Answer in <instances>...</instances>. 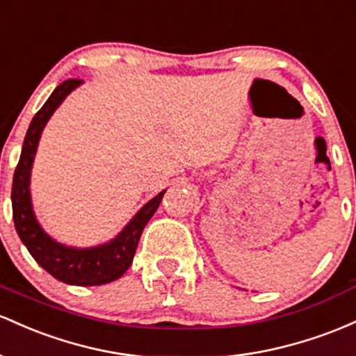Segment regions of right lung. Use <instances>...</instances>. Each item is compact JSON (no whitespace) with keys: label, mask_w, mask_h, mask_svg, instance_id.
<instances>
[{"label":"right lung","mask_w":356,"mask_h":356,"mask_svg":"<svg viewBox=\"0 0 356 356\" xmlns=\"http://www.w3.org/2000/svg\"><path fill=\"white\" fill-rule=\"evenodd\" d=\"M81 83L82 81H79V79H69V81L60 83L57 89L51 92L47 102L43 104L42 109L31 119L25 141H23L22 156H19L18 166L15 170L11 203H13L15 229H17L19 238L25 243L31 257L47 273L58 281L65 282V284L101 286L121 277L133 264L136 247L141 238L143 229L153 217L154 211L158 210L165 191L149 200L118 237L107 243H102V245L89 247V249H74V247H67L55 242L50 235L43 232L37 218H35L33 209H31V165H33L40 136H42L47 121L62 104L63 99Z\"/></svg>","instance_id":"add662e5"}]
</instances>
